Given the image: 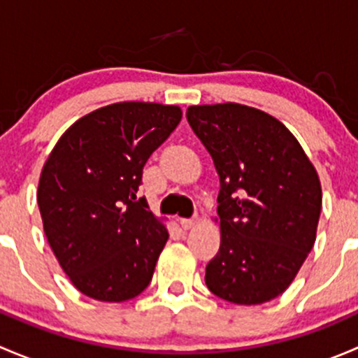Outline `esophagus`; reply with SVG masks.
I'll return each mask as SVG.
<instances>
[{
    "instance_id": "1",
    "label": "esophagus",
    "mask_w": 358,
    "mask_h": 358,
    "mask_svg": "<svg viewBox=\"0 0 358 358\" xmlns=\"http://www.w3.org/2000/svg\"><path fill=\"white\" fill-rule=\"evenodd\" d=\"M180 225H182L183 230H190L194 229V227L199 225V218H197V216H194V218H183L180 220Z\"/></svg>"
}]
</instances>
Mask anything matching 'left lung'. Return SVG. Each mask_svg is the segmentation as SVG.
Masks as SVG:
<instances>
[{
	"label": "left lung",
	"instance_id": "8db88e82",
	"mask_svg": "<svg viewBox=\"0 0 358 358\" xmlns=\"http://www.w3.org/2000/svg\"><path fill=\"white\" fill-rule=\"evenodd\" d=\"M187 121L220 176L222 243L206 266V286L236 305L270 301L289 287L315 243L319 175L266 112L232 102L192 106Z\"/></svg>",
	"mask_w": 358,
	"mask_h": 358
}]
</instances>
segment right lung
Returning a JSON list of instances; mask_svg holds the SVG:
<instances>
[{
  "label": "right lung",
  "mask_w": 358,
  "mask_h": 358,
  "mask_svg": "<svg viewBox=\"0 0 358 358\" xmlns=\"http://www.w3.org/2000/svg\"><path fill=\"white\" fill-rule=\"evenodd\" d=\"M182 121V109L119 102L60 136L43 166L38 206L50 248L76 289L121 303L152 280L169 234L138 197L143 166Z\"/></svg>",
  "instance_id": "right-lung-1"
}]
</instances>
